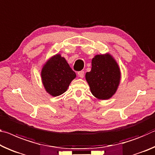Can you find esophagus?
<instances>
[{
  "instance_id": "esophagus-1",
  "label": "esophagus",
  "mask_w": 155,
  "mask_h": 155,
  "mask_svg": "<svg viewBox=\"0 0 155 155\" xmlns=\"http://www.w3.org/2000/svg\"><path fill=\"white\" fill-rule=\"evenodd\" d=\"M78 77L80 78H83V77H84V72H83V71H80V72H78Z\"/></svg>"
}]
</instances>
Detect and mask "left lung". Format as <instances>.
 Instances as JSON below:
<instances>
[{
  "label": "left lung",
  "mask_w": 155,
  "mask_h": 155,
  "mask_svg": "<svg viewBox=\"0 0 155 155\" xmlns=\"http://www.w3.org/2000/svg\"><path fill=\"white\" fill-rule=\"evenodd\" d=\"M85 79L93 96L100 100L111 98L119 87L121 71L112 55H96L92 60V69L85 74Z\"/></svg>",
  "instance_id": "obj_1"
}]
</instances>
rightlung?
Returning a JSON list of instances; mask_svg holds the SVG:
<instances>
[{
	"label": "right lung",
	"mask_w": 155,
	"mask_h": 155,
	"mask_svg": "<svg viewBox=\"0 0 155 155\" xmlns=\"http://www.w3.org/2000/svg\"><path fill=\"white\" fill-rule=\"evenodd\" d=\"M41 75L46 92L52 97L66 92L70 83L77 77L65 58L58 54L51 56L44 64Z\"/></svg>",
	"instance_id": "add662e5"
}]
</instances>
